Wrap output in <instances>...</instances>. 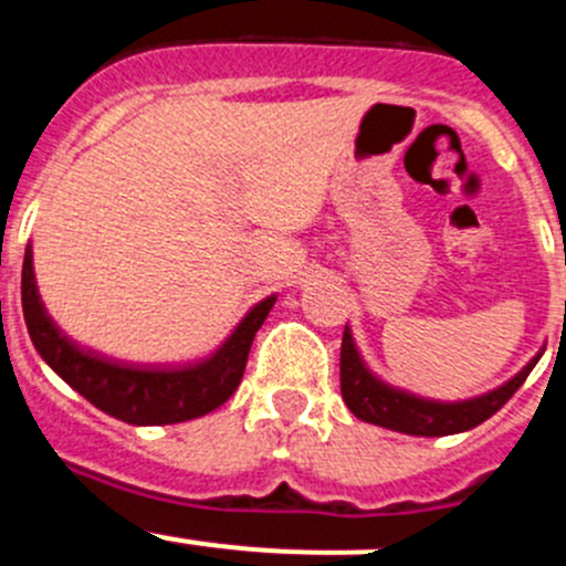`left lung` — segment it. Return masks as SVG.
Masks as SVG:
<instances>
[{
  "label": "left lung",
  "mask_w": 566,
  "mask_h": 566,
  "mask_svg": "<svg viewBox=\"0 0 566 566\" xmlns=\"http://www.w3.org/2000/svg\"><path fill=\"white\" fill-rule=\"evenodd\" d=\"M534 356L517 376L503 381L501 387L490 389L484 395H475L468 400H434L409 392L378 378L361 359L359 348L354 343V334L345 326L343 348H339V389L343 400L359 420L381 426V429L400 431L409 437H448L462 434L475 429L484 420H490L528 378L539 356Z\"/></svg>",
  "instance_id": "obj_1"
}]
</instances>
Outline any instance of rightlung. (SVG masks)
Returning a JSON list of instances; mask_svg holds the SVG:
<instances>
[{
  "mask_svg": "<svg viewBox=\"0 0 566 566\" xmlns=\"http://www.w3.org/2000/svg\"><path fill=\"white\" fill-rule=\"evenodd\" d=\"M273 304L276 295L251 306L234 332L205 359L185 365H137L80 345L54 323L38 293L30 245L21 268L24 323L41 359L96 409L132 426L196 420L227 403L243 378L251 343Z\"/></svg>",
  "mask_w": 566,
  "mask_h": 566,
  "instance_id": "right-lung-1",
  "label": "right lung"
}]
</instances>
